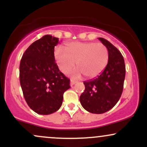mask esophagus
<instances>
[{
	"instance_id": "obj_1",
	"label": "esophagus",
	"mask_w": 147,
	"mask_h": 147,
	"mask_svg": "<svg viewBox=\"0 0 147 147\" xmlns=\"http://www.w3.org/2000/svg\"><path fill=\"white\" fill-rule=\"evenodd\" d=\"M76 81H75V80H72V79H71V80H70V86H73L74 84H76Z\"/></svg>"
}]
</instances>
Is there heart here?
Listing matches in <instances>:
<instances>
[{"instance_id":"heart-1","label":"heart","mask_w":147,"mask_h":147,"mask_svg":"<svg viewBox=\"0 0 147 147\" xmlns=\"http://www.w3.org/2000/svg\"><path fill=\"white\" fill-rule=\"evenodd\" d=\"M55 57L63 73L70 71L77 62L79 69L74 72L75 77L83 74L87 78H94L104 71L109 55L107 48L101 43L76 41L66 44L65 50L57 48Z\"/></svg>"}]
</instances>
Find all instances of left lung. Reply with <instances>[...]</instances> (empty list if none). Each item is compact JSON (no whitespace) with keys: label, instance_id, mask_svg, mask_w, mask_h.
Returning a JSON list of instances; mask_svg holds the SVG:
<instances>
[{"label":"left lung","instance_id":"obj_1","mask_svg":"<svg viewBox=\"0 0 147 147\" xmlns=\"http://www.w3.org/2000/svg\"><path fill=\"white\" fill-rule=\"evenodd\" d=\"M98 39L109 50V62L100 75L84 82L85 90L79 97L81 104L91 113L102 114L111 110L122 95L126 68L121 52L104 38Z\"/></svg>","mask_w":147,"mask_h":147}]
</instances>
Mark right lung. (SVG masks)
Here are the masks:
<instances>
[{"mask_svg": "<svg viewBox=\"0 0 147 147\" xmlns=\"http://www.w3.org/2000/svg\"><path fill=\"white\" fill-rule=\"evenodd\" d=\"M59 38L45 35L25 50L19 68L23 96L35 113L50 115L60 109L63 95L70 88V79L60 72L54 50Z\"/></svg>", "mask_w": 147, "mask_h": 147, "instance_id": "obj_1", "label": "right lung"}]
</instances>
